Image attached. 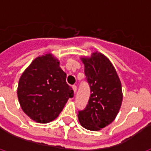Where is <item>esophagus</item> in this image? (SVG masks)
I'll use <instances>...</instances> for the list:
<instances>
[{"label":"esophagus","instance_id":"1","mask_svg":"<svg viewBox=\"0 0 151 151\" xmlns=\"http://www.w3.org/2000/svg\"><path fill=\"white\" fill-rule=\"evenodd\" d=\"M73 91H74V93L76 94V91H77V86H76V85H73Z\"/></svg>","mask_w":151,"mask_h":151}]
</instances>
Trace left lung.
I'll return each mask as SVG.
<instances>
[{
    "mask_svg": "<svg viewBox=\"0 0 151 151\" xmlns=\"http://www.w3.org/2000/svg\"><path fill=\"white\" fill-rule=\"evenodd\" d=\"M80 59L91 94L86 108L78 112V121L88 130L100 131L115 119L120 110L122 84L115 67L101 53L94 52Z\"/></svg>",
    "mask_w": 151,
    "mask_h": 151,
    "instance_id": "8db88e82",
    "label": "left lung"
}]
</instances>
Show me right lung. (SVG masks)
Segmentation results:
<instances>
[{"label": "right lung", "mask_w": 151, "mask_h": 151, "mask_svg": "<svg viewBox=\"0 0 151 151\" xmlns=\"http://www.w3.org/2000/svg\"><path fill=\"white\" fill-rule=\"evenodd\" d=\"M66 80V73L53 54L36 57L19 80L17 97L22 111L38 123L54 120L74 96Z\"/></svg>", "instance_id": "obj_1"}]
</instances>
